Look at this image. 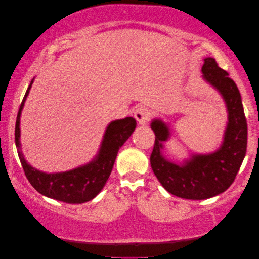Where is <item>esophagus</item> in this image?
<instances>
[{
  "mask_svg": "<svg viewBox=\"0 0 259 259\" xmlns=\"http://www.w3.org/2000/svg\"><path fill=\"white\" fill-rule=\"evenodd\" d=\"M148 115H150L148 109L145 107H138L134 111V118H136V120L140 125H145L148 121Z\"/></svg>",
  "mask_w": 259,
  "mask_h": 259,
  "instance_id": "34e87169",
  "label": "esophagus"
}]
</instances>
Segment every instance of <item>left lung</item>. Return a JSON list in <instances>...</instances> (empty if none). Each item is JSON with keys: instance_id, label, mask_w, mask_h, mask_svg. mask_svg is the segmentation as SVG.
<instances>
[{"instance_id": "1", "label": "left lung", "mask_w": 259, "mask_h": 259, "mask_svg": "<svg viewBox=\"0 0 259 259\" xmlns=\"http://www.w3.org/2000/svg\"><path fill=\"white\" fill-rule=\"evenodd\" d=\"M203 77L224 99L229 121L223 144L208 154H193L183 164L168 160L162 153V143L169 138V128L154 119L151 128L155 134L151 167L166 191L184 199L203 200L226 191L235 180L246 153L247 123L238 87L228 72L213 58L204 59Z\"/></svg>"}]
</instances>
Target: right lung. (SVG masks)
<instances>
[{"label": "right lung", "instance_id": "1", "mask_svg": "<svg viewBox=\"0 0 259 259\" xmlns=\"http://www.w3.org/2000/svg\"><path fill=\"white\" fill-rule=\"evenodd\" d=\"M33 81L34 80H31L23 100L21 102L15 125V144L24 175L37 192L52 199L68 204H82L90 201L104 189L112 172L118 151L136 130V119L127 116L125 119L114 120L109 123L106 128L99 153L88 164L67 172H41L28 164L21 152L20 144V116Z\"/></svg>", "mask_w": 259, "mask_h": 259}]
</instances>
